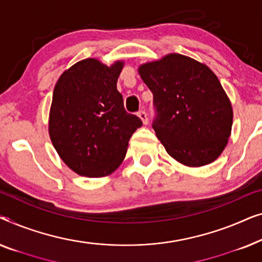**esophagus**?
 I'll return each mask as SVG.
<instances>
[{
    "label": "esophagus",
    "mask_w": 262,
    "mask_h": 262,
    "mask_svg": "<svg viewBox=\"0 0 262 262\" xmlns=\"http://www.w3.org/2000/svg\"><path fill=\"white\" fill-rule=\"evenodd\" d=\"M138 116L142 120L143 124H147V122H148V119H147V114L145 110H140V112L138 113Z\"/></svg>",
    "instance_id": "esophagus-1"
}]
</instances>
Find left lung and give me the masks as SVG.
Wrapping results in <instances>:
<instances>
[{
  "mask_svg": "<svg viewBox=\"0 0 262 262\" xmlns=\"http://www.w3.org/2000/svg\"><path fill=\"white\" fill-rule=\"evenodd\" d=\"M139 73L153 94L152 127L169 156L192 167L216 160L230 136L233 109L215 73L176 53Z\"/></svg>",
  "mask_w": 262,
  "mask_h": 262,
  "instance_id": "left-lung-1",
  "label": "left lung"
}]
</instances>
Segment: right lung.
<instances>
[{
  "instance_id": "add662e5",
  "label": "right lung",
  "mask_w": 262,
  "mask_h": 262,
  "mask_svg": "<svg viewBox=\"0 0 262 262\" xmlns=\"http://www.w3.org/2000/svg\"><path fill=\"white\" fill-rule=\"evenodd\" d=\"M122 61L106 66L84 59L71 66L54 86L49 130L54 148L79 176L103 177L115 171L133 133L142 126L126 112L116 83Z\"/></svg>"
}]
</instances>
